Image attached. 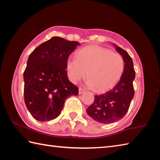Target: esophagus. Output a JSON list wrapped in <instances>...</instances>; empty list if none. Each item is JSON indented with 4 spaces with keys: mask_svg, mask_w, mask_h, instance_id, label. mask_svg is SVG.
<instances>
[{
    "mask_svg": "<svg viewBox=\"0 0 160 160\" xmlns=\"http://www.w3.org/2000/svg\"><path fill=\"white\" fill-rule=\"evenodd\" d=\"M84 92H85V90H84V89H82V88H79V91H78V93H79V94H82Z\"/></svg>",
    "mask_w": 160,
    "mask_h": 160,
    "instance_id": "34e87169",
    "label": "esophagus"
}]
</instances>
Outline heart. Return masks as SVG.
<instances>
[{
  "mask_svg": "<svg viewBox=\"0 0 160 160\" xmlns=\"http://www.w3.org/2000/svg\"><path fill=\"white\" fill-rule=\"evenodd\" d=\"M68 76L76 83L84 78L87 84L97 92H104L113 87L122 76L124 61L120 54L97 45L87 46L78 50L76 58L67 60Z\"/></svg>",
  "mask_w": 160,
  "mask_h": 160,
  "instance_id": "b5f03b06",
  "label": "heart"
}]
</instances>
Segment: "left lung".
<instances>
[{
	"instance_id": "1",
	"label": "left lung",
	"mask_w": 160,
	"mask_h": 160,
	"mask_svg": "<svg viewBox=\"0 0 160 160\" xmlns=\"http://www.w3.org/2000/svg\"><path fill=\"white\" fill-rule=\"evenodd\" d=\"M115 49L123 57L124 69L118 83L113 89L95 96L93 104L87 112L94 120L102 124H111L121 120L127 113L134 97L132 82L135 77L133 62L128 53L115 45Z\"/></svg>"
}]
</instances>
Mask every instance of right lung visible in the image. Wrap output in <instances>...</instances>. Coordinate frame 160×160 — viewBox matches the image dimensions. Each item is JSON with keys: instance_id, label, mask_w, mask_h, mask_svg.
Masks as SVG:
<instances>
[{"instance_id": "obj_1", "label": "right lung", "mask_w": 160, "mask_h": 160, "mask_svg": "<svg viewBox=\"0 0 160 160\" xmlns=\"http://www.w3.org/2000/svg\"><path fill=\"white\" fill-rule=\"evenodd\" d=\"M78 45V42L55 36L29 55L23 73L24 98L35 120L56 118L67 98L78 94V88L68 80L66 71L68 58Z\"/></svg>"}]
</instances>
